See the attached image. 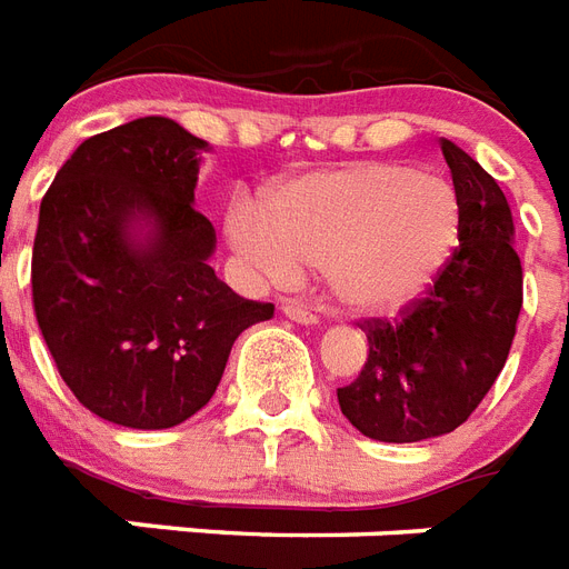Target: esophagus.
<instances>
[{
	"instance_id": "1",
	"label": "esophagus",
	"mask_w": 569,
	"mask_h": 569,
	"mask_svg": "<svg viewBox=\"0 0 569 569\" xmlns=\"http://www.w3.org/2000/svg\"><path fill=\"white\" fill-rule=\"evenodd\" d=\"M281 313L293 322H302V326H313L317 322V313L308 311L306 306H299V302H281Z\"/></svg>"
}]
</instances>
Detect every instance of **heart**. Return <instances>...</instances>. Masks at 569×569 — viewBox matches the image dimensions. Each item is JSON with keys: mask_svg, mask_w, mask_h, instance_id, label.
<instances>
[{"mask_svg": "<svg viewBox=\"0 0 569 569\" xmlns=\"http://www.w3.org/2000/svg\"><path fill=\"white\" fill-rule=\"evenodd\" d=\"M465 208L440 176L402 161H349L279 184L267 206L234 202L231 247L261 281L320 267L329 297L363 317L408 311L456 258Z\"/></svg>", "mask_w": 569, "mask_h": 569, "instance_id": "heart-1", "label": "heart"}]
</instances>
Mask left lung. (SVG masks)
Masks as SVG:
<instances>
[{
  "instance_id": "left-lung-1",
  "label": "left lung",
  "mask_w": 569,
  "mask_h": 569,
  "mask_svg": "<svg viewBox=\"0 0 569 569\" xmlns=\"http://www.w3.org/2000/svg\"><path fill=\"white\" fill-rule=\"evenodd\" d=\"M465 208L456 258L426 299L393 322L363 320L370 356L338 388L340 411L385 443L440 438L467 422L508 361L522 308L515 217L493 176L440 140Z\"/></svg>"
}]
</instances>
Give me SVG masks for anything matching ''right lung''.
<instances>
[{
  "label": "right lung",
  "instance_id": "add662e5",
  "mask_svg": "<svg viewBox=\"0 0 569 569\" xmlns=\"http://www.w3.org/2000/svg\"><path fill=\"white\" fill-rule=\"evenodd\" d=\"M206 140L140 117L81 143L40 202L31 302L81 406L126 429H170L208 406L231 343L270 302L217 279V234L193 208Z\"/></svg>",
  "mask_w": 569,
  "mask_h": 569
}]
</instances>
